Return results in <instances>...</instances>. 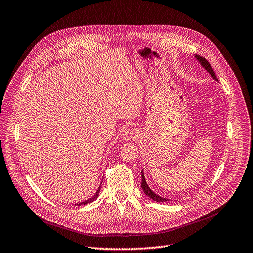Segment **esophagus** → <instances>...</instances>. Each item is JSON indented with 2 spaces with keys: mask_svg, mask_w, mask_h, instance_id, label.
Masks as SVG:
<instances>
[{
  "mask_svg": "<svg viewBox=\"0 0 253 253\" xmlns=\"http://www.w3.org/2000/svg\"><path fill=\"white\" fill-rule=\"evenodd\" d=\"M134 135H135L134 129L126 128V129L123 130V131H122L121 138L123 139V141H131V139L134 137Z\"/></svg>",
  "mask_w": 253,
  "mask_h": 253,
  "instance_id": "esophagus-1",
  "label": "esophagus"
}]
</instances>
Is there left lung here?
Segmentation results:
<instances>
[{"label":"left lung","instance_id":"left-lung-1","mask_svg":"<svg viewBox=\"0 0 253 253\" xmlns=\"http://www.w3.org/2000/svg\"><path fill=\"white\" fill-rule=\"evenodd\" d=\"M195 57H196V59H197V60L200 62V64L202 65V67L211 74V76L214 80L218 81V78H217V76H216V74H214V72H213V70H212V68H211V65L210 64V62H209L207 59H205L204 57H202V56H200V55H195ZM141 185H142V189H143L144 193L148 196V197H150L152 200H154V201H156V202H165V201H168L167 198L161 197V196H158V195L155 194L150 188H149V185H148L147 182H146V179H145V176H144L143 171H142V184H141Z\"/></svg>","mask_w":253,"mask_h":253}]
</instances>
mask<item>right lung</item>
Masks as SVG:
<instances>
[{
    "label": "right lung",
    "mask_w": 253,
    "mask_h": 253,
    "mask_svg": "<svg viewBox=\"0 0 253 253\" xmlns=\"http://www.w3.org/2000/svg\"><path fill=\"white\" fill-rule=\"evenodd\" d=\"M100 189H101V185L99 186V189H98V191L96 192V194H95V195H93V196H92V197H91V198H89V199H87V200H85V201H83V202H80L79 204L77 203V205H81V204H84V205H85V204H87V203H90V202H92V201H95V200H96V199L98 198V195H99ZM75 205H76V204H75Z\"/></svg>",
    "instance_id": "add662e5"
}]
</instances>
